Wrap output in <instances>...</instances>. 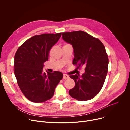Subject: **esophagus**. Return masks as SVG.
<instances>
[{
    "label": "esophagus",
    "instance_id": "obj_1",
    "mask_svg": "<svg viewBox=\"0 0 130 130\" xmlns=\"http://www.w3.org/2000/svg\"><path fill=\"white\" fill-rule=\"evenodd\" d=\"M69 76L66 75V74H64V75H63V79H65V80L68 79H69Z\"/></svg>",
    "mask_w": 130,
    "mask_h": 130
}]
</instances>
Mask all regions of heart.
Here are the masks:
<instances>
[{"mask_svg": "<svg viewBox=\"0 0 130 130\" xmlns=\"http://www.w3.org/2000/svg\"><path fill=\"white\" fill-rule=\"evenodd\" d=\"M66 45H69V44H66Z\"/></svg>", "mask_w": 130, "mask_h": 130, "instance_id": "1", "label": "heart"}]
</instances>
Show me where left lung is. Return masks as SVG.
Wrapping results in <instances>:
<instances>
[{"mask_svg":"<svg viewBox=\"0 0 130 130\" xmlns=\"http://www.w3.org/2000/svg\"><path fill=\"white\" fill-rule=\"evenodd\" d=\"M62 38L73 47V65L77 69L85 67L81 76H69L75 86L69 94L79 101L90 100L98 94L107 73L108 59L105 47L98 39L82 31L62 33Z\"/></svg>","mask_w":130,"mask_h":130,"instance_id":"8db88e82","label":"left lung"}]
</instances>
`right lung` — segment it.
I'll return each mask as SVG.
<instances>
[{"label":"right lung","instance_id":"add662e5","mask_svg":"<svg viewBox=\"0 0 130 130\" xmlns=\"http://www.w3.org/2000/svg\"><path fill=\"white\" fill-rule=\"evenodd\" d=\"M62 33L36 35L26 41L16 52L14 73L18 86L30 101L42 103L51 99L55 87L63 79L61 72L43 70L48 60L51 48L60 39Z\"/></svg>","mask_w":130,"mask_h":130}]
</instances>
